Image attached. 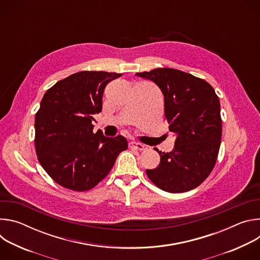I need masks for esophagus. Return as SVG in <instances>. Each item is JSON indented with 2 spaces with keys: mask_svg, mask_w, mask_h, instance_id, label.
<instances>
[{
  "mask_svg": "<svg viewBox=\"0 0 260 260\" xmlns=\"http://www.w3.org/2000/svg\"><path fill=\"white\" fill-rule=\"evenodd\" d=\"M129 148H132V149H136V150H144V145L140 144V143H136V142H132L129 143Z\"/></svg>",
  "mask_w": 260,
  "mask_h": 260,
  "instance_id": "esophagus-1",
  "label": "esophagus"
}]
</instances>
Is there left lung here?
Wrapping results in <instances>:
<instances>
[{"label": "left lung", "instance_id": "obj_1", "mask_svg": "<svg viewBox=\"0 0 260 260\" xmlns=\"http://www.w3.org/2000/svg\"><path fill=\"white\" fill-rule=\"evenodd\" d=\"M152 80L164 93L169 131L177 136L173 151H156L160 162L146 170L152 183L167 192L189 191L201 185L215 167L222 136L220 102L204 79L172 68L137 73Z\"/></svg>", "mask_w": 260, "mask_h": 260}]
</instances>
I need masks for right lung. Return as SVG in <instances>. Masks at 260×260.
Here are the masks:
<instances>
[{"instance_id": "1", "label": "right lung", "mask_w": 260, "mask_h": 260, "mask_svg": "<svg viewBox=\"0 0 260 260\" xmlns=\"http://www.w3.org/2000/svg\"><path fill=\"white\" fill-rule=\"evenodd\" d=\"M121 74L82 71L56 82L44 94L35 117V148L46 173L74 191L92 189L110 173L127 141L93 133L106 85Z\"/></svg>"}]
</instances>
